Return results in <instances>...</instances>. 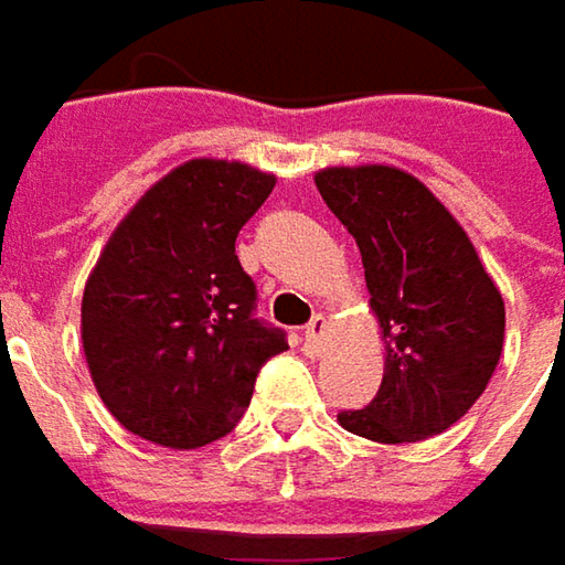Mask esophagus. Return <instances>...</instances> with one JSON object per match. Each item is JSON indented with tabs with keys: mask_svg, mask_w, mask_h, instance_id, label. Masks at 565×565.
Masks as SVG:
<instances>
[{
	"mask_svg": "<svg viewBox=\"0 0 565 565\" xmlns=\"http://www.w3.org/2000/svg\"><path fill=\"white\" fill-rule=\"evenodd\" d=\"M326 334H329V322H326V316H312L307 331H303V348L316 354V351H319V344L326 341Z\"/></svg>",
	"mask_w": 565,
	"mask_h": 565,
	"instance_id": "obj_1",
	"label": "esophagus"
}]
</instances>
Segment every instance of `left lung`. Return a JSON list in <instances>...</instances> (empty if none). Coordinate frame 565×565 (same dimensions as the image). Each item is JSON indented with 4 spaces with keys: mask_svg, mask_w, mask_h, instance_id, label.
Listing matches in <instances>:
<instances>
[{
    "mask_svg": "<svg viewBox=\"0 0 565 565\" xmlns=\"http://www.w3.org/2000/svg\"><path fill=\"white\" fill-rule=\"evenodd\" d=\"M319 195L356 239L385 338L376 398L338 424L373 443H420L478 402L503 354L505 307L461 224L395 167H329Z\"/></svg>",
    "mask_w": 565,
    "mask_h": 565,
    "instance_id": "left-lung-1",
    "label": "left lung"
}]
</instances>
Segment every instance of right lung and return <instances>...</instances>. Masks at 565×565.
I'll use <instances>...</instances> for the list:
<instances>
[{
  "mask_svg": "<svg viewBox=\"0 0 565 565\" xmlns=\"http://www.w3.org/2000/svg\"><path fill=\"white\" fill-rule=\"evenodd\" d=\"M271 189L256 167L189 160L113 231L85 284L82 341L97 395L129 433L209 446L239 424L268 356L287 351L236 258V234Z\"/></svg>",
  "mask_w": 565,
  "mask_h": 565,
  "instance_id": "right-lung-1",
  "label": "right lung"
}]
</instances>
